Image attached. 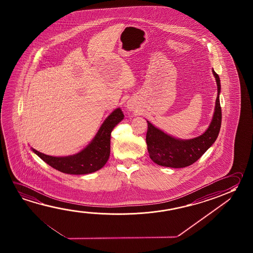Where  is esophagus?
<instances>
[{
  "label": "esophagus",
  "instance_id": "1",
  "mask_svg": "<svg viewBox=\"0 0 253 253\" xmlns=\"http://www.w3.org/2000/svg\"><path fill=\"white\" fill-rule=\"evenodd\" d=\"M127 108H128V109H129V110H133V108H134V106H133L132 104L131 103H128L127 104Z\"/></svg>",
  "mask_w": 253,
  "mask_h": 253
}]
</instances>
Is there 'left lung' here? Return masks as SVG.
<instances>
[{
  "label": "left lung",
  "instance_id": "1",
  "mask_svg": "<svg viewBox=\"0 0 253 253\" xmlns=\"http://www.w3.org/2000/svg\"><path fill=\"white\" fill-rule=\"evenodd\" d=\"M218 88L215 111L207 131L192 139L182 140L171 137L154 127L147 121L146 145L150 158L158 165L174 169L185 168L197 162L207 152L218 137L221 125V108L219 104L220 83L219 78L212 70Z\"/></svg>",
  "mask_w": 253,
  "mask_h": 253
}]
</instances>
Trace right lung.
<instances>
[{"label": "right lung", "instance_id": "add662e5", "mask_svg": "<svg viewBox=\"0 0 253 253\" xmlns=\"http://www.w3.org/2000/svg\"><path fill=\"white\" fill-rule=\"evenodd\" d=\"M120 108L113 111L101 125L95 137L80 153L68 157H53L40 153L32 147L39 157L62 173L85 174L100 169L108 162L110 154V136L113 128L124 119Z\"/></svg>", "mask_w": 253, "mask_h": 253}]
</instances>
